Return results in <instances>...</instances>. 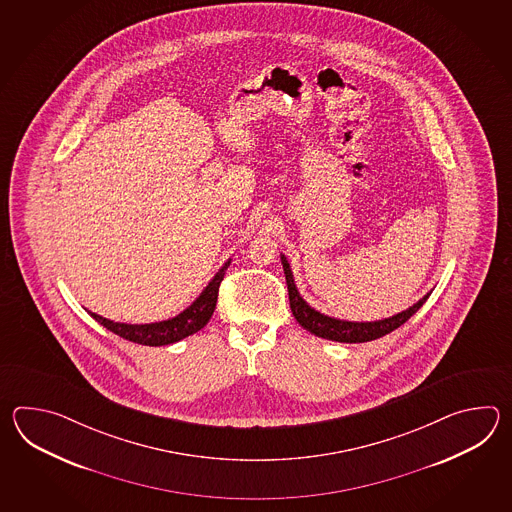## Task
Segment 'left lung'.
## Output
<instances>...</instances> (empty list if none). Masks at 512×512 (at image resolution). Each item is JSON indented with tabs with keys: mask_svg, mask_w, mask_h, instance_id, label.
Listing matches in <instances>:
<instances>
[{
	"mask_svg": "<svg viewBox=\"0 0 512 512\" xmlns=\"http://www.w3.org/2000/svg\"><path fill=\"white\" fill-rule=\"evenodd\" d=\"M282 265L283 272H285V282H287V291H289V304H291V311H293L296 322L316 337L335 340V342L359 344V342H370L375 338L384 337V335L392 333L393 329L403 326L410 316L415 315L423 307V304L428 300V296H430V293L425 294L417 304L408 307L403 313H397V315L384 318V320H375V322L338 320V318L322 315L320 311H315L311 305L305 302L304 298L298 293L296 285H294L293 272H291V267H289V263H287L283 254Z\"/></svg>",
	"mask_w": 512,
	"mask_h": 512,
	"instance_id": "1",
	"label": "left lung"
}]
</instances>
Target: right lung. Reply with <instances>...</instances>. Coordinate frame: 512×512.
<instances>
[{"label":"right lung","mask_w":512,"mask_h":512,"mask_svg":"<svg viewBox=\"0 0 512 512\" xmlns=\"http://www.w3.org/2000/svg\"><path fill=\"white\" fill-rule=\"evenodd\" d=\"M230 260L219 269L218 274L210 280L203 293L199 294L196 302L186 307L183 313L168 318L163 322H153V324H122V322H113L104 316L97 315L87 311L89 315L97 320L100 326L106 327L111 333L126 338L130 342H137L142 346H168L179 342L183 338L190 337L197 333L199 329L207 326L210 316L216 309L218 302L219 283L223 282L225 271L229 269Z\"/></svg>","instance_id":"obj_1"}]
</instances>
